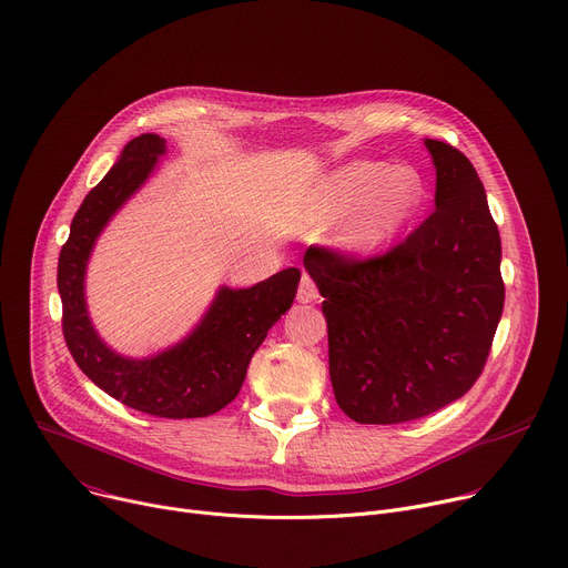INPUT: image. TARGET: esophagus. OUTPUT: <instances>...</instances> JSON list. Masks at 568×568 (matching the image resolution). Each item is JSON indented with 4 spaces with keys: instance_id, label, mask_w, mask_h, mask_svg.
Masks as SVG:
<instances>
[{
    "instance_id": "obj_1",
    "label": "esophagus",
    "mask_w": 568,
    "mask_h": 568,
    "mask_svg": "<svg viewBox=\"0 0 568 568\" xmlns=\"http://www.w3.org/2000/svg\"><path fill=\"white\" fill-rule=\"evenodd\" d=\"M296 298H298V303H315L320 298V290H317L315 281L307 276V274L301 276V285H298Z\"/></svg>"
}]
</instances>
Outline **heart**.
<instances>
[{
  "mask_svg": "<svg viewBox=\"0 0 568 568\" xmlns=\"http://www.w3.org/2000/svg\"><path fill=\"white\" fill-rule=\"evenodd\" d=\"M426 199V181L415 168L355 161L324 181L317 217L324 224L346 217L335 246L353 255H374L417 222Z\"/></svg>",
  "mask_w": 568,
  "mask_h": 568,
  "instance_id": "heart-1",
  "label": "heart"
}]
</instances>
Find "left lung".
I'll return each instance as SVG.
<instances>
[{"label":"left lung","instance_id":"8db88e82","mask_svg":"<svg viewBox=\"0 0 568 568\" xmlns=\"http://www.w3.org/2000/svg\"><path fill=\"white\" fill-rule=\"evenodd\" d=\"M424 144L435 213L415 233L363 263L303 255L324 296L335 400L357 424L422 419L467 394L503 315L500 235L478 172L455 146Z\"/></svg>","mask_w":568,"mask_h":568}]
</instances>
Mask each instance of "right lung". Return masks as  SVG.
I'll list each match as a JSON object with an SVG mask.
<instances>
[{"label":"right lung","instance_id":"add662e5","mask_svg":"<svg viewBox=\"0 0 568 568\" xmlns=\"http://www.w3.org/2000/svg\"><path fill=\"white\" fill-rule=\"evenodd\" d=\"M165 153V138L156 133L133 138L83 199L59 257L63 333L79 369L109 396L153 417L196 419L215 415L237 396L253 353L292 307L301 272L290 267L251 287L220 285L196 326L153 355L129 357L101 339L85 301L90 255Z\"/></svg>","mask_w":568,"mask_h":568}]
</instances>
